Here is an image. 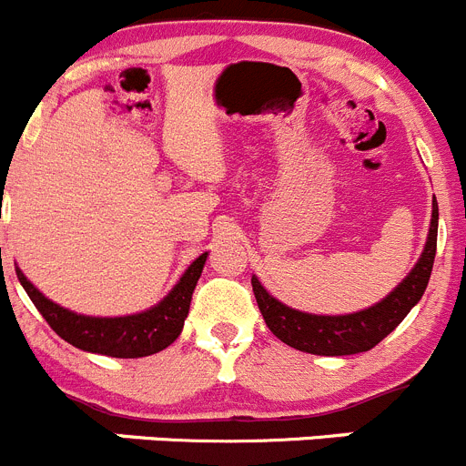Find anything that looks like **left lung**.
<instances>
[{"label": "left lung", "instance_id": "obj_1", "mask_svg": "<svg viewBox=\"0 0 466 466\" xmlns=\"http://www.w3.org/2000/svg\"><path fill=\"white\" fill-rule=\"evenodd\" d=\"M437 225L439 207L434 199L428 238L414 268L380 303L350 315H312L285 306L264 289L258 276H253V292L264 321L278 340L306 354L350 356L372 350L423 297L437 253Z\"/></svg>", "mask_w": 466, "mask_h": 466}]
</instances>
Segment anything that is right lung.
<instances>
[{
	"label": "right lung",
	"mask_w": 466,
	"mask_h": 466,
	"mask_svg": "<svg viewBox=\"0 0 466 466\" xmlns=\"http://www.w3.org/2000/svg\"><path fill=\"white\" fill-rule=\"evenodd\" d=\"M207 258L208 253H202L195 262H190V267L169 289L167 297L160 299L156 306L121 317H91L68 310L47 299L41 289H36L32 280H27V276L20 271V267H15V273L25 292L29 294L32 303L56 336L71 342L77 350L91 351V354L115 356V359H142V356L158 354L179 338Z\"/></svg>",
	"instance_id": "add662e5"
}]
</instances>
